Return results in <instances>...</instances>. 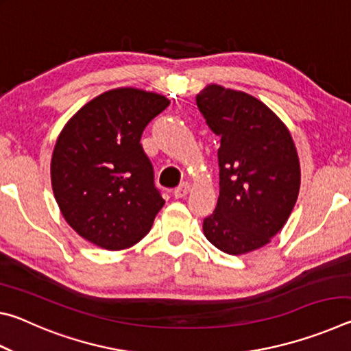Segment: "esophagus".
Wrapping results in <instances>:
<instances>
[{
    "label": "esophagus",
    "mask_w": 351,
    "mask_h": 351,
    "mask_svg": "<svg viewBox=\"0 0 351 351\" xmlns=\"http://www.w3.org/2000/svg\"><path fill=\"white\" fill-rule=\"evenodd\" d=\"M189 190H190V184H189V182H182L181 186H178V187L173 190L175 198H184V197H186V195L189 193Z\"/></svg>",
    "instance_id": "1"
}]
</instances>
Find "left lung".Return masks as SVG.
<instances>
[{"mask_svg":"<svg viewBox=\"0 0 351 351\" xmlns=\"http://www.w3.org/2000/svg\"><path fill=\"white\" fill-rule=\"evenodd\" d=\"M197 105L219 136V197L206 217V239L230 255L269 243L287 223L300 187V165L285 123L258 99L209 85Z\"/></svg>","mask_w":351,"mask_h":351,"instance_id":"1","label":"left lung"}]
</instances>
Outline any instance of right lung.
I'll list each match as a JSON object with an SVG mask.
<instances>
[{"mask_svg": "<svg viewBox=\"0 0 351 351\" xmlns=\"http://www.w3.org/2000/svg\"><path fill=\"white\" fill-rule=\"evenodd\" d=\"M161 94L117 88L71 117L52 153V190L62 215L83 239L108 251L138 243L164 206L145 127L169 106Z\"/></svg>", "mask_w": 351, "mask_h": 351, "instance_id": "1", "label": "right lung"}]
</instances>
